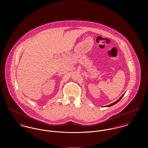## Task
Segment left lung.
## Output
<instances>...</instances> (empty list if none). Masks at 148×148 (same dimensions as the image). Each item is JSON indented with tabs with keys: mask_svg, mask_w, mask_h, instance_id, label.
<instances>
[{
	"mask_svg": "<svg viewBox=\"0 0 148 148\" xmlns=\"http://www.w3.org/2000/svg\"><path fill=\"white\" fill-rule=\"evenodd\" d=\"M124 95H123V96H121V97H120V99H119L118 100H117L116 102H114V103H112V104H110V105H109V106H113V105L116 104V103H118V102H119V101H120V100L122 99V97L124 96Z\"/></svg>",
	"mask_w": 148,
	"mask_h": 148,
	"instance_id": "1",
	"label": "left lung"
}]
</instances>
